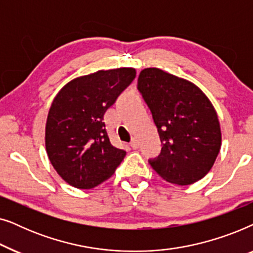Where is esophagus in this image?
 I'll return each mask as SVG.
<instances>
[{
    "label": "esophagus",
    "mask_w": 253,
    "mask_h": 253,
    "mask_svg": "<svg viewBox=\"0 0 253 253\" xmlns=\"http://www.w3.org/2000/svg\"><path fill=\"white\" fill-rule=\"evenodd\" d=\"M130 146L132 147L133 150H137V148L139 147V143H138L137 139H132V140H131V143H130Z\"/></svg>",
    "instance_id": "obj_1"
}]
</instances>
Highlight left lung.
Instances as JSON below:
<instances>
[{
  "label": "left lung",
  "mask_w": 253,
  "mask_h": 253,
  "mask_svg": "<svg viewBox=\"0 0 253 253\" xmlns=\"http://www.w3.org/2000/svg\"><path fill=\"white\" fill-rule=\"evenodd\" d=\"M161 143L160 158L152 168L171 184L189 185L213 167L221 148L217 114L205 93L193 83L158 68H146L138 77Z\"/></svg>",
  "instance_id": "obj_1"
}]
</instances>
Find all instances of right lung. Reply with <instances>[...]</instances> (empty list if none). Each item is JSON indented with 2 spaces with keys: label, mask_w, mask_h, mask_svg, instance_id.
Listing matches in <instances>:
<instances>
[{
  "label": "right lung",
  "mask_w": 253,
  "mask_h": 253,
  "mask_svg": "<svg viewBox=\"0 0 253 253\" xmlns=\"http://www.w3.org/2000/svg\"><path fill=\"white\" fill-rule=\"evenodd\" d=\"M136 77V69L99 70L72 79L55 96L48 112L44 144L62 179L92 189L112 177L126 151L110 144L103 115Z\"/></svg>",
  "instance_id": "1"
}]
</instances>
